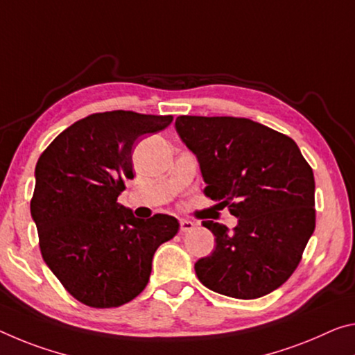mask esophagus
<instances>
[{"mask_svg": "<svg viewBox=\"0 0 355 355\" xmlns=\"http://www.w3.org/2000/svg\"><path fill=\"white\" fill-rule=\"evenodd\" d=\"M196 227V224L193 221H189V219H182L180 221V230L182 232H189V230H193Z\"/></svg>", "mask_w": 355, "mask_h": 355, "instance_id": "obj_1", "label": "esophagus"}]
</instances>
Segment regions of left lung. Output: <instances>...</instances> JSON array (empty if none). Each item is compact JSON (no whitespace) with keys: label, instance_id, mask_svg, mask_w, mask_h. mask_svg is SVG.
Returning <instances> with one entry per match:
<instances>
[{"label":"left lung","instance_id":"8db88e82","mask_svg":"<svg viewBox=\"0 0 355 355\" xmlns=\"http://www.w3.org/2000/svg\"><path fill=\"white\" fill-rule=\"evenodd\" d=\"M175 128L198 156L205 196L239 218L232 232L202 221L216 246L196 262L199 281L241 300L278 289L300 263L316 227L313 168L300 148L248 118L182 115Z\"/></svg>","mask_w":355,"mask_h":355}]
</instances>
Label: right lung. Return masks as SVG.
<instances>
[{"instance_id":"add662e5","label":"right lung","mask_w":355,"mask_h":355,"mask_svg":"<svg viewBox=\"0 0 355 355\" xmlns=\"http://www.w3.org/2000/svg\"><path fill=\"white\" fill-rule=\"evenodd\" d=\"M172 120L131 110L93 114L64 129L39 157L30 205L39 248L83 305L114 308L136 299L148 284L155 251L178 232L177 218L140 219L118 204L134 178L136 140Z\"/></svg>"}]
</instances>
